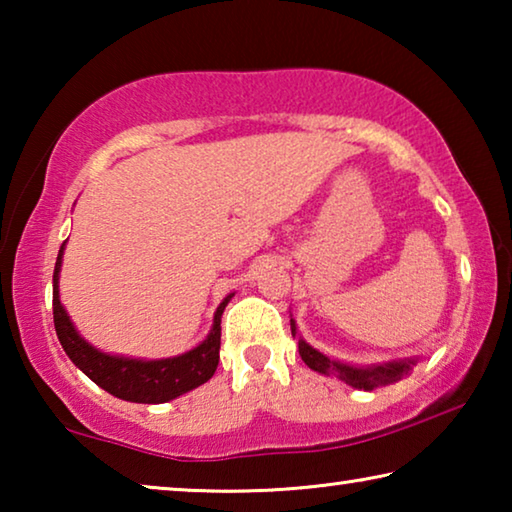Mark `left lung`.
Here are the masks:
<instances>
[{
  "mask_svg": "<svg viewBox=\"0 0 512 512\" xmlns=\"http://www.w3.org/2000/svg\"><path fill=\"white\" fill-rule=\"evenodd\" d=\"M291 334L296 336V323L291 320ZM298 350L302 361L307 363L311 370L323 372V375H329V372H336L345 384H350L354 388H361V391H372V388L384 386V384H393V381L402 379L404 375H409L415 361H393V363H379V366H370V368H354V366H345V363L327 359L325 354H320L318 350L311 348L309 343L298 341Z\"/></svg>",
  "mask_w": 512,
  "mask_h": 512,
  "instance_id": "1",
  "label": "left lung"
}]
</instances>
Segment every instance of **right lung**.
<instances>
[{
	"mask_svg": "<svg viewBox=\"0 0 512 512\" xmlns=\"http://www.w3.org/2000/svg\"><path fill=\"white\" fill-rule=\"evenodd\" d=\"M63 246L58 250L56 268H54V325L58 341L72 359L74 366H79L94 384L101 386L103 391L119 397L126 402L140 404H162L173 397L183 395L192 388L205 384L212 379L216 366H219V348H221V316L230 298H225L214 314V325L207 339L198 348L189 350L180 357L158 359V361H140V359H124L110 357L94 350L90 343H85L79 332H76L67 311L60 305L58 298V273L60 262H63Z\"/></svg>",
	"mask_w": 512,
	"mask_h": 512,
	"instance_id": "1",
	"label": "right lung"
}]
</instances>
